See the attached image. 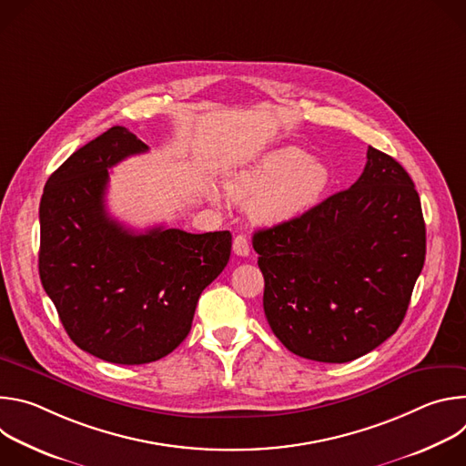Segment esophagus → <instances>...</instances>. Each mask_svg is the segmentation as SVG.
Returning a JSON list of instances; mask_svg holds the SVG:
<instances>
[{
  "mask_svg": "<svg viewBox=\"0 0 466 466\" xmlns=\"http://www.w3.org/2000/svg\"><path fill=\"white\" fill-rule=\"evenodd\" d=\"M234 252L238 254V256H248V252H250V247H248V239H247V236H243V234H238L236 238H234Z\"/></svg>",
  "mask_w": 466,
  "mask_h": 466,
  "instance_id": "1",
  "label": "esophagus"
}]
</instances>
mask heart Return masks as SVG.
<instances>
[{"instance_id":"1","label":"heart","mask_w":466,"mask_h":466,"mask_svg":"<svg viewBox=\"0 0 466 466\" xmlns=\"http://www.w3.org/2000/svg\"><path fill=\"white\" fill-rule=\"evenodd\" d=\"M306 158V153L293 146L265 153L234 175L228 189L236 201H250L259 195L254 203L258 221L288 219L309 207L328 184V167Z\"/></svg>"}]
</instances>
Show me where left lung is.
I'll use <instances>...</instances> for the list:
<instances>
[{
  "label": "left lung",
  "instance_id": "1",
  "mask_svg": "<svg viewBox=\"0 0 466 466\" xmlns=\"http://www.w3.org/2000/svg\"><path fill=\"white\" fill-rule=\"evenodd\" d=\"M263 311L293 354L347 363L402 324L426 225L408 171L369 147L361 177L299 218L254 232Z\"/></svg>",
  "mask_w": 466,
  "mask_h": 466
}]
</instances>
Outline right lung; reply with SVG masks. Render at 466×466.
<instances>
[{"instance_id": "right-lung-1", "label": "right lung", "mask_w": 466, "mask_h": 466, "mask_svg": "<svg viewBox=\"0 0 466 466\" xmlns=\"http://www.w3.org/2000/svg\"><path fill=\"white\" fill-rule=\"evenodd\" d=\"M149 147L112 127L77 149L46 182L38 271L64 329L85 352L144 365L189 334L203 289L227 268L228 230L132 232L105 208L108 169Z\"/></svg>"}]
</instances>
